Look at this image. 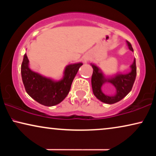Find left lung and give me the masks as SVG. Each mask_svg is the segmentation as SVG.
Instances as JSON below:
<instances>
[{
    "label": "left lung",
    "mask_w": 156,
    "mask_h": 156,
    "mask_svg": "<svg viewBox=\"0 0 156 156\" xmlns=\"http://www.w3.org/2000/svg\"><path fill=\"white\" fill-rule=\"evenodd\" d=\"M128 46L130 50L133 51L131 44L127 41ZM93 68V74L91 76V86L93 93L96 97L100 101L106 104H112L116 103L123 99L133 87L136 76V59L131 65V71L128 74H119L111 78H105L100 71V69L94 64H91ZM109 82L116 87L117 94L114 96H107L102 92L101 87L104 83Z\"/></svg>",
    "instance_id": "obj_1"
}]
</instances>
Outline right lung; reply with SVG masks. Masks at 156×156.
<instances>
[{
	"mask_svg": "<svg viewBox=\"0 0 156 156\" xmlns=\"http://www.w3.org/2000/svg\"><path fill=\"white\" fill-rule=\"evenodd\" d=\"M28 63L27 55L25 54L21 65V76L25 91L34 100L46 106L57 105L67 97L74 76L83 65L76 63L67 66L64 78L55 82L32 71Z\"/></svg>",
	"mask_w": 156,
	"mask_h": 156,
	"instance_id": "obj_1",
	"label": "right lung"
}]
</instances>
